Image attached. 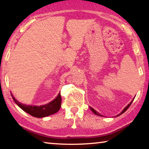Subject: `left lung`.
Returning a JSON list of instances; mask_svg holds the SVG:
<instances>
[{
    "label": "left lung",
    "instance_id": "obj_1",
    "mask_svg": "<svg viewBox=\"0 0 149 149\" xmlns=\"http://www.w3.org/2000/svg\"><path fill=\"white\" fill-rule=\"evenodd\" d=\"M133 100H132V102H131L130 103V104H128V105L127 106V107H125V108H124V109H123V110H122V112H121L120 114H118V116H120V115H121V114H122L123 112H125V111H126V110H127L128 109V108H129V107H130V105H131V104H132V102H133ZM90 108H91V111H92V112H93V113H94V114H96V115H98V116H102V115H100V114H99V112H97V111H96V110H95V109H93V108H91V107H90Z\"/></svg>",
    "mask_w": 149,
    "mask_h": 149
}]
</instances>
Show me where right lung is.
Here are the masks:
<instances>
[{
  "label": "right lung",
  "instance_id": "obj_1",
  "mask_svg": "<svg viewBox=\"0 0 149 149\" xmlns=\"http://www.w3.org/2000/svg\"><path fill=\"white\" fill-rule=\"evenodd\" d=\"M11 95L12 98H13L14 102L16 103L18 107L21 108L25 112L31 115L32 116L36 118H43L54 114L55 113H56L60 110V107H61L62 98L61 96H60V93H59L56 99L52 100V101L48 103L47 104L39 106V107H37V106H29L22 104V103L19 102L15 99L13 95L12 94Z\"/></svg>",
  "mask_w": 149,
  "mask_h": 149
}]
</instances>
